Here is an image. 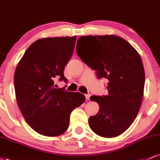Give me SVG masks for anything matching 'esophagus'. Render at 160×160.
Segmentation results:
<instances>
[{
    "label": "esophagus",
    "instance_id": "obj_1",
    "mask_svg": "<svg viewBox=\"0 0 160 160\" xmlns=\"http://www.w3.org/2000/svg\"><path fill=\"white\" fill-rule=\"evenodd\" d=\"M90 96H91V95H90V94H86V95H85L86 98L87 99V100H89V98H90Z\"/></svg>",
    "mask_w": 160,
    "mask_h": 160
}]
</instances>
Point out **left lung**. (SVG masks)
Masks as SVG:
<instances>
[{
    "label": "left lung",
    "instance_id": "1",
    "mask_svg": "<svg viewBox=\"0 0 160 160\" xmlns=\"http://www.w3.org/2000/svg\"><path fill=\"white\" fill-rule=\"evenodd\" d=\"M79 40H84L87 48L82 51L77 43L78 56L96 71L98 79L108 80V95L90 97L99 104V111L89 117V127L102 137L118 136L140 110L145 81L142 60L132 46L118 36L89 35Z\"/></svg>",
    "mask_w": 160,
    "mask_h": 160
}]
</instances>
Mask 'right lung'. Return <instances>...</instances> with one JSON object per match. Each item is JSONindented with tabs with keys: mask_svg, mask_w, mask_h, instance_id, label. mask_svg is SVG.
<instances>
[{
	"mask_svg": "<svg viewBox=\"0 0 160 160\" xmlns=\"http://www.w3.org/2000/svg\"><path fill=\"white\" fill-rule=\"evenodd\" d=\"M76 40L74 36L36 40L16 67L14 86L18 106L28 124L40 135L53 137L65 132L71 113L85 102L84 95L54 84L57 79L67 81L64 69Z\"/></svg>",
	"mask_w": 160,
	"mask_h": 160,
	"instance_id": "right-lung-1",
	"label": "right lung"
}]
</instances>
